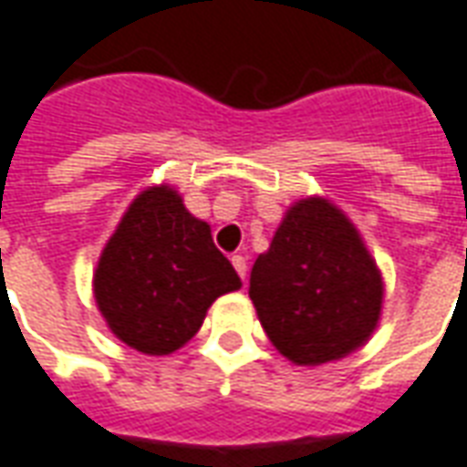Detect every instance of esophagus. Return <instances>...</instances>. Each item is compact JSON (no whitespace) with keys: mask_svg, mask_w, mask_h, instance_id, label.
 I'll use <instances>...</instances> for the list:
<instances>
[{"mask_svg":"<svg viewBox=\"0 0 467 467\" xmlns=\"http://www.w3.org/2000/svg\"><path fill=\"white\" fill-rule=\"evenodd\" d=\"M231 264H234V269L239 271L241 279H246V259L244 256H231Z\"/></svg>","mask_w":467,"mask_h":467,"instance_id":"34e87169","label":"esophagus"}]
</instances>
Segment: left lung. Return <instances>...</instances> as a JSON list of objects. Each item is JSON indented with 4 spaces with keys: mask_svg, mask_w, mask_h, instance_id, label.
I'll list each match as a JSON object with an SVG mask.
<instances>
[{
    "mask_svg": "<svg viewBox=\"0 0 467 467\" xmlns=\"http://www.w3.org/2000/svg\"><path fill=\"white\" fill-rule=\"evenodd\" d=\"M382 294V274L355 223L319 196L286 211L249 281L271 345L306 367L365 345L379 322Z\"/></svg>",
    "mask_w": 467,
    "mask_h": 467,
    "instance_id": "8db88e82",
    "label": "left lung"
}]
</instances>
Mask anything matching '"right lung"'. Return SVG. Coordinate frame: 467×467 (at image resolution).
<instances>
[{"label": "right lung", "mask_w": 467, "mask_h": 467, "mask_svg": "<svg viewBox=\"0 0 467 467\" xmlns=\"http://www.w3.org/2000/svg\"><path fill=\"white\" fill-rule=\"evenodd\" d=\"M241 289L211 226L171 186L145 188L98 261L92 292L110 332L143 355H171L201 329L221 294Z\"/></svg>", "instance_id": "1"}]
</instances>
